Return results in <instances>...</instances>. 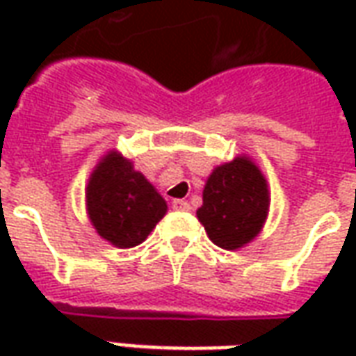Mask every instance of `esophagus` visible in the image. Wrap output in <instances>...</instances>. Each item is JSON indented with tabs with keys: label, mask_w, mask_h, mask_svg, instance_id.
<instances>
[{
	"label": "esophagus",
	"mask_w": 356,
	"mask_h": 356,
	"mask_svg": "<svg viewBox=\"0 0 356 356\" xmlns=\"http://www.w3.org/2000/svg\"><path fill=\"white\" fill-rule=\"evenodd\" d=\"M173 209H177V211H188L191 204L186 200H173Z\"/></svg>",
	"instance_id": "esophagus-1"
}]
</instances>
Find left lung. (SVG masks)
Here are the masks:
<instances>
[{"instance_id":"8db88e82","label":"left lung","mask_w":356,"mask_h":356,"mask_svg":"<svg viewBox=\"0 0 356 356\" xmlns=\"http://www.w3.org/2000/svg\"><path fill=\"white\" fill-rule=\"evenodd\" d=\"M268 206L267 179L250 156L242 154L213 168L196 217L216 246L234 252L261 232Z\"/></svg>"}]
</instances>
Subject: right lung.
I'll list each match as a JSON object with an SVG mask.
<instances>
[{
	"instance_id": "right-lung-1",
	"label": "right lung",
	"mask_w": 356,
	"mask_h": 356,
	"mask_svg": "<svg viewBox=\"0 0 356 356\" xmlns=\"http://www.w3.org/2000/svg\"><path fill=\"white\" fill-rule=\"evenodd\" d=\"M86 209L97 234L125 250L147 240L165 216L168 204L129 158L108 150L89 175Z\"/></svg>"
}]
</instances>
